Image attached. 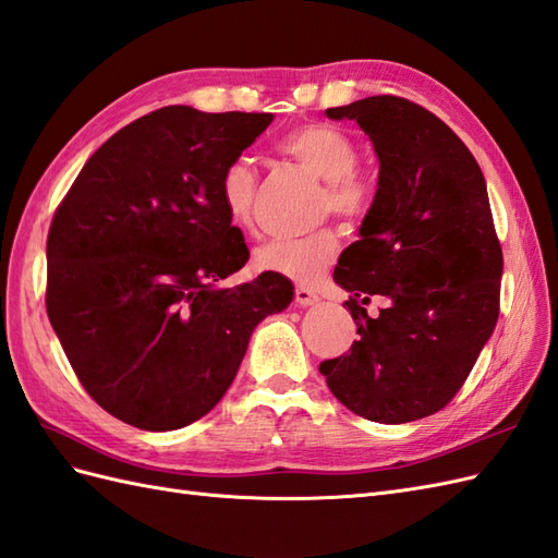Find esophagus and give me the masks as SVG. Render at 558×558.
<instances>
[{"label": "esophagus", "instance_id": "1", "mask_svg": "<svg viewBox=\"0 0 558 558\" xmlns=\"http://www.w3.org/2000/svg\"><path fill=\"white\" fill-rule=\"evenodd\" d=\"M319 293H316L314 289H307V286H298L295 289V303L300 305V307H312V305H316L319 303Z\"/></svg>", "mask_w": 558, "mask_h": 558}]
</instances>
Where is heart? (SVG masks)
<instances>
[{"label":"heart","instance_id":"heart-1","mask_svg":"<svg viewBox=\"0 0 558 558\" xmlns=\"http://www.w3.org/2000/svg\"><path fill=\"white\" fill-rule=\"evenodd\" d=\"M277 147L283 157H291L324 180L326 202L338 214L361 216L368 208L371 190L354 173L359 149L348 133L330 124H305L286 133ZM255 187H258V173L248 157H236L222 169L218 180L220 202L236 225L251 220ZM338 248L340 239L333 230L281 236L255 251V265L263 272L307 283L324 272Z\"/></svg>","mask_w":558,"mask_h":558}]
</instances>
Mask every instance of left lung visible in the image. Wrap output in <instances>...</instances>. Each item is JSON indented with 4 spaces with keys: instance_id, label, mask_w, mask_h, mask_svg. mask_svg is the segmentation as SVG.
Returning <instances> with one entry per match:
<instances>
[{
    "instance_id": "8db88e82",
    "label": "left lung",
    "mask_w": 558,
    "mask_h": 558,
    "mask_svg": "<svg viewBox=\"0 0 558 558\" xmlns=\"http://www.w3.org/2000/svg\"><path fill=\"white\" fill-rule=\"evenodd\" d=\"M326 117L361 126L380 173L333 272L352 293L359 338L319 371L352 413L413 423L458 395L498 324L502 248L486 180L458 135L405 98L371 96ZM371 294L388 298L375 320L363 307Z\"/></svg>"
}]
</instances>
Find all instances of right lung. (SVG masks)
Returning <instances> with one entry per match:
<instances>
[{"mask_svg":"<svg viewBox=\"0 0 558 558\" xmlns=\"http://www.w3.org/2000/svg\"><path fill=\"white\" fill-rule=\"evenodd\" d=\"M275 114L169 105L117 131L84 163L47 242V312L98 405L147 432L204 417L232 385L253 328L293 283L248 260L218 192L222 169Z\"/></svg>","mask_w":558,"mask_h":558,"instance_id":"add662e5","label":"right lung"}]
</instances>
